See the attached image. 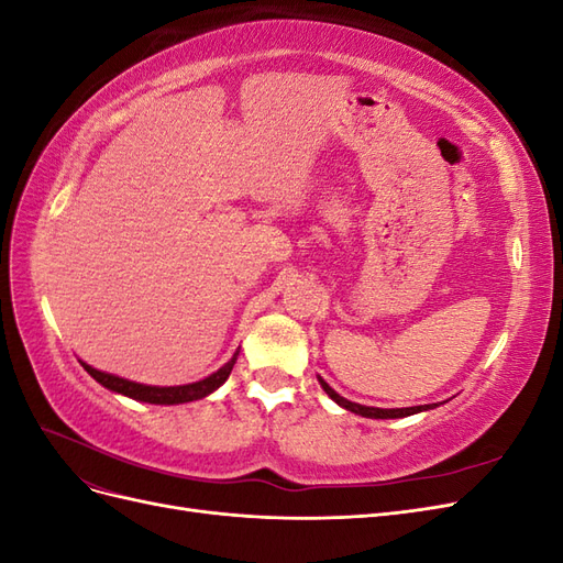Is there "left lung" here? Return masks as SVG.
<instances>
[{
  "label": "left lung",
  "mask_w": 563,
  "mask_h": 563,
  "mask_svg": "<svg viewBox=\"0 0 563 563\" xmlns=\"http://www.w3.org/2000/svg\"><path fill=\"white\" fill-rule=\"evenodd\" d=\"M319 383H321L323 391H327V395H329L335 404H340L343 408H347V411L360 413V416H364V418H406V416H413V413L428 411V408H432V404H430V406H411V408H373V406H362V404H354V401H347L345 397H340L338 391H335L333 387H329V383L323 380V378H319ZM434 406H437V404H434Z\"/></svg>",
  "instance_id": "1"
}]
</instances>
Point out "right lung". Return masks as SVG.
Segmentation results:
<instances>
[{
  "label": "right lung",
  "mask_w": 563,
  "mask_h": 563,
  "mask_svg": "<svg viewBox=\"0 0 563 563\" xmlns=\"http://www.w3.org/2000/svg\"><path fill=\"white\" fill-rule=\"evenodd\" d=\"M236 354H240V352H236ZM236 354L223 368H218L213 376L203 378L199 383H192V385H180V387H150V385H141V383H131V380H124V378L110 376V373L96 371L84 362H81V366L87 368V373L93 380H98L100 385L112 389V391H119V395L131 397V399L147 401V404H185V401H195V399L207 397V395H211L213 389L223 385L230 378V371L236 362Z\"/></svg>",
  "instance_id": "right-lung-1"
}]
</instances>
